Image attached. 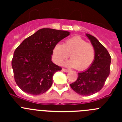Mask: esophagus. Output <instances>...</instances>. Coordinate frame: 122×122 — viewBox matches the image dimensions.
Wrapping results in <instances>:
<instances>
[{
  "mask_svg": "<svg viewBox=\"0 0 122 122\" xmlns=\"http://www.w3.org/2000/svg\"><path fill=\"white\" fill-rule=\"evenodd\" d=\"M62 71H63V72H65V73H68V72L70 71V70H66V69H65V68H62Z\"/></svg>",
  "mask_w": 122,
  "mask_h": 122,
  "instance_id": "obj_1",
  "label": "esophagus"
}]
</instances>
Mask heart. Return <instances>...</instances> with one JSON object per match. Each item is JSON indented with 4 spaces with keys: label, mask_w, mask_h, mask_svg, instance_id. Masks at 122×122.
Returning a JSON list of instances; mask_svg holds the SVG:
<instances>
[{
    "label": "heart",
    "mask_w": 122,
    "mask_h": 122,
    "mask_svg": "<svg viewBox=\"0 0 122 122\" xmlns=\"http://www.w3.org/2000/svg\"><path fill=\"white\" fill-rule=\"evenodd\" d=\"M70 55L71 60L65 62L69 68H76L79 71L89 67L94 61V47L79 36L66 40L63 45L57 44L53 49V57L58 65H62Z\"/></svg>",
    "instance_id": "obj_1"
}]
</instances>
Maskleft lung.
I'll return each instance as SVG.
<instances>
[{
    "instance_id": "left-lung-1",
    "label": "left lung",
    "mask_w": 122,
    "mask_h": 122,
    "mask_svg": "<svg viewBox=\"0 0 122 122\" xmlns=\"http://www.w3.org/2000/svg\"><path fill=\"white\" fill-rule=\"evenodd\" d=\"M95 52L92 64L86 70L78 73V77L71 84V89L81 95H91L100 91L109 75L111 57L108 51L95 36L86 33Z\"/></svg>"
}]
</instances>
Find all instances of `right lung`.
I'll use <instances>...</instances> for the list:
<instances>
[{
	"label": "right lung",
	"mask_w": 122,
	"mask_h": 122,
	"mask_svg": "<svg viewBox=\"0 0 122 122\" xmlns=\"http://www.w3.org/2000/svg\"><path fill=\"white\" fill-rule=\"evenodd\" d=\"M70 32L44 28L27 38L16 49L11 65L16 84L33 95L46 92L54 73L62 68L52 62L54 46Z\"/></svg>",
	"instance_id": "add662e5"
}]
</instances>
